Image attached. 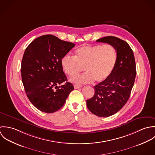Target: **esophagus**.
Segmentation results:
<instances>
[{
  "instance_id": "1",
  "label": "esophagus",
  "mask_w": 155,
  "mask_h": 155,
  "mask_svg": "<svg viewBox=\"0 0 155 155\" xmlns=\"http://www.w3.org/2000/svg\"><path fill=\"white\" fill-rule=\"evenodd\" d=\"M81 87H82V86H78V85H74V88L75 89H79V88H81Z\"/></svg>"
}]
</instances>
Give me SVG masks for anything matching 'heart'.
I'll use <instances>...</instances> for the list:
<instances>
[{
    "instance_id": "heart-1",
    "label": "heart",
    "mask_w": 155,
    "mask_h": 155,
    "mask_svg": "<svg viewBox=\"0 0 155 155\" xmlns=\"http://www.w3.org/2000/svg\"><path fill=\"white\" fill-rule=\"evenodd\" d=\"M117 62V52L111 44L83 45L77 48L74 56H64L61 59L63 71L74 77L83 70L86 73L73 78L71 81L78 84L101 83L112 74Z\"/></svg>"
}]
</instances>
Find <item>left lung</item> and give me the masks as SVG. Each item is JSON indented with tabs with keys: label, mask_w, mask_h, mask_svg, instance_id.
<instances>
[{
	"label": "left lung",
	"mask_w": 155,
	"mask_h": 155,
	"mask_svg": "<svg viewBox=\"0 0 155 155\" xmlns=\"http://www.w3.org/2000/svg\"><path fill=\"white\" fill-rule=\"evenodd\" d=\"M96 42L111 44L117 52V62L112 74L94 86V96L86 101L93 114L107 117L117 113L128 101L137 74L136 65L133 51L124 40L108 36Z\"/></svg>",
	"instance_id": "8db88e82"
}]
</instances>
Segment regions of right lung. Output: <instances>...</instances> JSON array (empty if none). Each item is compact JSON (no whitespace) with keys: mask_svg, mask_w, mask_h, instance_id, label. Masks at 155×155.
Here are the masks:
<instances>
[{"mask_svg":"<svg viewBox=\"0 0 155 155\" xmlns=\"http://www.w3.org/2000/svg\"><path fill=\"white\" fill-rule=\"evenodd\" d=\"M75 45L51 35L34 39L25 50L21 67L28 97L39 110L52 113L60 110L74 89L67 81L61 59Z\"/></svg>","mask_w":155,"mask_h":155,"instance_id":"right-lung-1","label":"right lung"}]
</instances>
